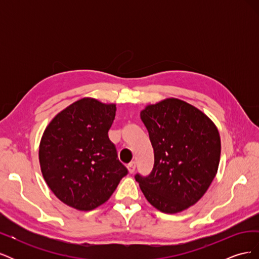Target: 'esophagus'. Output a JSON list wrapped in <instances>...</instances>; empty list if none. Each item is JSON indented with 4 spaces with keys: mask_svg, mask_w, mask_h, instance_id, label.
Here are the masks:
<instances>
[{
    "mask_svg": "<svg viewBox=\"0 0 259 259\" xmlns=\"http://www.w3.org/2000/svg\"><path fill=\"white\" fill-rule=\"evenodd\" d=\"M135 168H136V163H135L134 161H133V162H131V163H128V164H127V169H128V171H130V174H133V173H134Z\"/></svg>",
    "mask_w": 259,
    "mask_h": 259,
    "instance_id": "1",
    "label": "esophagus"
}]
</instances>
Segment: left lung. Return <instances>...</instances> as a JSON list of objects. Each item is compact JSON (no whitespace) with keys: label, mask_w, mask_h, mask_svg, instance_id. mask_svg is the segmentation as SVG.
<instances>
[{"label":"left lung","mask_w":259,"mask_h":259,"mask_svg":"<svg viewBox=\"0 0 259 259\" xmlns=\"http://www.w3.org/2000/svg\"><path fill=\"white\" fill-rule=\"evenodd\" d=\"M140 117L154 152L151 173L135 175L140 189L163 213L190 207L217 173L221 137L215 124L199 109L176 98L147 106Z\"/></svg>","instance_id":"left-lung-1"}]
</instances>
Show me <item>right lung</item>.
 Listing matches in <instances>:
<instances>
[{
    "label": "right lung",
    "mask_w": 259,
    "mask_h": 259,
    "mask_svg": "<svg viewBox=\"0 0 259 259\" xmlns=\"http://www.w3.org/2000/svg\"><path fill=\"white\" fill-rule=\"evenodd\" d=\"M115 105L83 98L54 117L44 131L38 159L50 189L65 204L91 210L111 197L128 170L109 139Z\"/></svg>",
    "instance_id": "add662e5"
}]
</instances>
